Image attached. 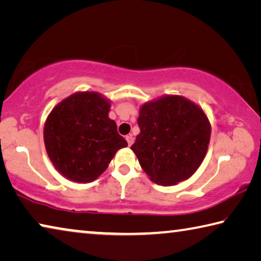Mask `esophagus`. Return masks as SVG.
Returning <instances> with one entry per match:
<instances>
[{
	"instance_id": "1",
	"label": "esophagus",
	"mask_w": 261,
	"mask_h": 261,
	"mask_svg": "<svg viewBox=\"0 0 261 261\" xmlns=\"http://www.w3.org/2000/svg\"><path fill=\"white\" fill-rule=\"evenodd\" d=\"M125 139H126L127 145H129V146H131V145L134 144V137H132V135H127V136L125 137Z\"/></svg>"
}]
</instances>
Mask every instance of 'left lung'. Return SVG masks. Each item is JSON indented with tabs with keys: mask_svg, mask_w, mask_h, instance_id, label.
I'll list each match as a JSON object with an SVG mask.
<instances>
[{
	"mask_svg": "<svg viewBox=\"0 0 261 261\" xmlns=\"http://www.w3.org/2000/svg\"><path fill=\"white\" fill-rule=\"evenodd\" d=\"M138 125L140 134L131 149L152 182L176 185L200 167L208 149L211 123L193 101L167 94L145 102Z\"/></svg>",
	"mask_w": 261,
	"mask_h": 261,
	"instance_id": "1",
	"label": "left lung"
}]
</instances>
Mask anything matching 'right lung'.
<instances>
[{
	"label": "right lung",
	"instance_id": "right-lung-1",
	"mask_svg": "<svg viewBox=\"0 0 261 261\" xmlns=\"http://www.w3.org/2000/svg\"><path fill=\"white\" fill-rule=\"evenodd\" d=\"M109 112L110 100L94 91L76 92L51 109L43 141L53 166L65 178L92 182L107 169L118 149L127 146Z\"/></svg>",
	"mask_w": 261,
	"mask_h": 261
}]
</instances>
